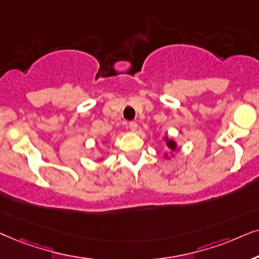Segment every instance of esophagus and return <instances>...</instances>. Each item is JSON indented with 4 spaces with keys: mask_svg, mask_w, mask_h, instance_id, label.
I'll use <instances>...</instances> for the list:
<instances>
[{
    "mask_svg": "<svg viewBox=\"0 0 259 259\" xmlns=\"http://www.w3.org/2000/svg\"><path fill=\"white\" fill-rule=\"evenodd\" d=\"M127 127H129L132 132H136V130H137V123L136 122H130L129 124H127Z\"/></svg>",
    "mask_w": 259,
    "mask_h": 259,
    "instance_id": "34e87169",
    "label": "esophagus"
}]
</instances>
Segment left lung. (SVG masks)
<instances>
[{
    "label": "left lung",
    "instance_id": "1",
    "mask_svg": "<svg viewBox=\"0 0 259 259\" xmlns=\"http://www.w3.org/2000/svg\"><path fill=\"white\" fill-rule=\"evenodd\" d=\"M167 146L170 148V149H175V143H174V141H167Z\"/></svg>",
    "mask_w": 259,
    "mask_h": 259
}]
</instances>
